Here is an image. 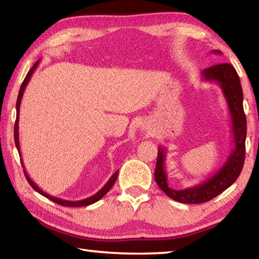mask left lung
I'll return each instance as SVG.
<instances>
[{
  "instance_id": "obj_1",
  "label": "left lung",
  "mask_w": 259,
  "mask_h": 259,
  "mask_svg": "<svg viewBox=\"0 0 259 259\" xmlns=\"http://www.w3.org/2000/svg\"><path fill=\"white\" fill-rule=\"evenodd\" d=\"M212 54L222 55L219 50H212ZM202 81L216 82L221 87L222 93L229 107L231 117V134L233 139V150L227 156L225 163L216 172L210 175L198 185L184 190H174L169 187L164 169L165 151L159 147L154 178L159 187L170 199L181 203L196 204L203 203L216 198L229 188L240 176L243 168L245 156V137H247V120L243 111V93L240 78L235 68L229 63L213 65L201 72Z\"/></svg>"
}]
</instances>
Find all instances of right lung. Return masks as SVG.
Wrapping results in <instances>:
<instances>
[{"label": "right lung", "mask_w": 259, "mask_h": 259, "mask_svg": "<svg viewBox=\"0 0 259 259\" xmlns=\"http://www.w3.org/2000/svg\"><path fill=\"white\" fill-rule=\"evenodd\" d=\"M38 64H40V59H38V60L36 61V63H35V64L33 65V67L29 69V72L27 73V75H26L25 80H24V82H23V84H21V87H20V90H19V94H18V98H17V104H16L17 117H16V123H15V143H16V147H17V150H18L19 154H20V145H19V129H18L19 124H18V123H19L20 103H21V98H23V95H24V93H25L26 85L28 84L30 77H32L33 73L35 72V69H36V67L38 66ZM20 156H21V154H20ZM20 160H21V159H20ZM21 165H23L24 168H25L24 162H23V163H21ZM24 174H25V176H26V179H27V182L29 183V185L32 186L35 191H36L37 193H40L41 195L46 196V198H48L49 200L54 201V202L58 203V204H60V205H65V207H84V205H89V204H93V203H95V202H97V201H99L100 199H102L103 196H104L105 194H106V193H107L109 190H111L112 186L114 185V183H115V181H116L117 174H119V170H117V171H115V172H114V174L112 175V177L108 179V182H107L106 184H105L102 190H99L97 193H96V194H94L93 196H89V198H87V199L77 200V201L64 200V199L55 198V196L48 194L47 192H43V191L41 190V188L38 187V186L36 185V184H35V183L32 181V179L29 178V176L27 175V171H26L25 169H24Z\"/></svg>", "instance_id": "1"}]
</instances>
